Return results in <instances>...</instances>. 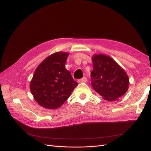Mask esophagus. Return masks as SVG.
<instances>
[{
    "label": "esophagus",
    "mask_w": 151,
    "mask_h": 151,
    "mask_svg": "<svg viewBox=\"0 0 151 151\" xmlns=\"http://www.w3.org/2000/svg\"><path fill=\"white\" fill-rule=\"evenodd\" d=\"M86 81H87V78H86V77H83V78L79 79V80L78 81V83H86Z\"/></svg>",
    "instance_id": "34e87169"
}]
</instances>
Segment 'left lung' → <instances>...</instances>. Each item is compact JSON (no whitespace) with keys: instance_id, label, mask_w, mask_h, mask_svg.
I'll list each match as a JSON object with an SVG mask.
<instances>
[{"instance_id":"left-lung-1","label":"left lung","mask_w":151,"mask_h":151,"mask_svg":"<svg viewBox=\"0 0 151 151\" xmlns=\"http://www.w3.org/2000/svg\"><path fill=\"white\" fill-rule=\"evenodd\" d=\"M92 61L91 85L102 98L114 101L127 93L130 83L129 76L114 59L106 55L95 53Z\"/></svg>"}]
</instances>
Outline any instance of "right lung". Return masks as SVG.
Here are the masks:
<instances>
[{"instance_id": "1", "label": "right lung", "mask_w": 151, "mask_h": 151, "mask_svg": "<svg viewBox=\"0 0 151 151\" xmlns=\"http://www.w3.org/2000/svg\"><path fill=\"white\" fill-rule=\"evenodd\" d=\"M68 56V52H55L36 67L29 88L41 106L49 109L60 108L78 85L65 67Z\"/></svg>"}]
</instances>
